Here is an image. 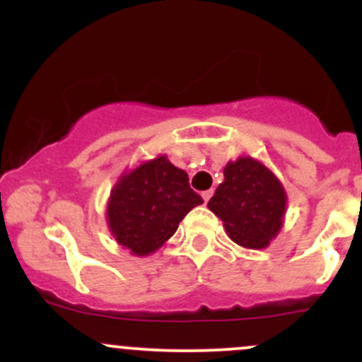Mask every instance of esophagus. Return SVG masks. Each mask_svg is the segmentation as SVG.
<instances>
[{
    "label": "esophagus",
    "instance_id": "34e87169",
    "mask_svg": "<svg viewBox=\"0 0 362 362\" xmlns=\"http://www.w3.org/2000/svg\"><path fill=\"white\" fill-rule=\"evenodd\" d=\"M211 196H214V191H211V189H210V191H204V192H202V198H203V202H204V203H208V199H210Z\"/></svg>",
    "mask_w": 362,
    "mask_h": 362
}]
</instances>
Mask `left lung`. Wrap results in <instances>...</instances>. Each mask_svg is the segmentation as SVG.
I'll list each match as a JSON object with an SVG mask.
<instances>
[{
	"label": "left lung",
	"instance_id": "1",
	"mask_svg": "<svg viewBox=\"0 0 362 362\" xmlns=\"http://www.w3.org/2000/svg\"><path fill=\"white\" fill-rule=\"evenodd\" d=\"M287 194L279 178L252 158L229 160L224 182L208 208L224 222L229 238L247 249H264L279 235Z\"/></svg>",
	"mask_w": 362,
	"mask_h": 362
}]
</instances>
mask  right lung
Returning <instances> with one entry per match:
<instances>
[{"label": "right lung", "instance_id": "add662e5", "mask_svg": "<svg viewBox=\"0 0 362 362\" xmlns=\"http://www.w3.org/2000/svg\"><path fill=\"white\" fill-rule=\"evenodd\" d=\"M203 199L184 170L166 156L126 171L112 189L107 206L113 238L133 255H148L175 235L182 218Z\"/></svg>", "mask_w": 362, "mask_h": 362}]
</instances>
